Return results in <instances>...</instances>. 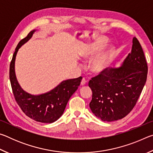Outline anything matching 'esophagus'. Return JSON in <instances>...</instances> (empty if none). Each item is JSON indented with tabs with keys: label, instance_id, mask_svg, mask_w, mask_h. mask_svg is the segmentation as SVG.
<instances>
[{
	"label": "esophagus",
	"instance_id": "esophagus-1",
	"mask_svg": "<svg viewBox=\"0 0 153 153\" xmlns=\"http://www.w3.org/2000/svg\"><path fill=\"white\" fill-rule=\"evenodd\" d=\"M87 82H88L87 80L84 77V78H83V79H82V81H81V85H82V86H84V85L86 84Z\"/></svg>",
	"mask_w": 153,
	"mask_h": 153
}]
</instances>
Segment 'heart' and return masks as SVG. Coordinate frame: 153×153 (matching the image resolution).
Returning <instances> with one entry per match:
<instances>
[{"label": "heart", "instance_id": "b5f03b06", "mask_svg": "<svg viewBox=\"0 0 153 153\" xmlns=\"http://www.w3.org/2000/svg\"><path fill=\"white\" fill-rule=\"evenodd\" d=\"M103 43L92 46H87L86 49L83 51L82 56L86 59H90L93 57L97 52L100 50L102 47ZM111 56H112V52L111 51H107L104 53H100V55L96 56L93 59L91 64H90V69L94 73H100L107 68L109 64Z\"/></svg>", "mask_w": 153, "mask_h": 153}]
</instances>
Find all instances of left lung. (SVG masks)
<instances>
[{
  "mask_svg": "<svg viewBox=\"0 0 153 153\" xmlns=\"http://www.w3.org/2000/svg\"><path fill=\"white\" fill-rule=\"evenodd\" d=\"M132 42L131 53L120 67L106 68L89 81L90 109L102 121H116L128 115L146 82L148 66L143 50L136 37Z\"/></svg>",
  "mask_w": 153,
  "mask_h": 153,
  "instance_id": "1",
  "label": "left lung"
}]
</instances>
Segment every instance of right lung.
I'll use <instances>...</instances> for the list:
<instances>
[{
  "label": "right lung",
  "mask_w": 153,
  "mask_h": 153,
  "mask_svg": "<svg viewBox=\"0 0 153 153\" xmlns=\"http://www.w3.org/2000/svg\"><path fill=\"white\" fill-rule=\"evenodd\" d=\"M36 30H32L18 44L10 64L9 78L15 99L25 115L41 123L55 122L63 115L69 98L78 88L82 77L65 80L45 94L32 95L25 92L18 83L15 73V61L17 51L27 42Z\"/></svg>",
  "instance_id": "1"
}]
</instances>
